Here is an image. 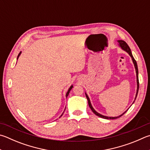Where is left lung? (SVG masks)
Here are the masks:
<instances>
[{
    "label": "left lung",
    "mask_w": 150,
    "mask_h": 150,
    "mask_svg": "<svg viewBox=\"0 0 150 150\" xmlns=\"http://www.w3.org/2000/svg\"><path fill=\"white\" fill-rule=\"evenodd\" d=\"M118 42V45L119 46V47H120L122 50H123L124 51L127 52L129 54V56L131 57L132 58V62L133 64H134V67H135V70H136V73H137V93H136V96H135V98H134V101L136 98H137V95H138V89H139V81H138V66H137V61L135 60L134 57H133L132 54V52H131V50H130V48H129V45H128L126 42H125L124 40H117ZM85 95H86V97L87 98V100H88V105L90 108L91 109V110L92 111V112H93L95 115H96L97 116L100 117H102V118H103V119H117V118H119L120 117H121L123 114H125V113L127 112V111H125L124 113H122L121 115H119L117 117H108V116H105V115H102V114H100L99 113H98L97 111L94 110V109L93 108V107H92V105L91 104V100H90V98L88 95H87V94L85 92ZM134 101L133 102V103L134 102Z\"/></svg>",
    "instance_id": "left-lung-1"
}]
</instances>
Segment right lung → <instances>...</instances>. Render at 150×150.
<instances>
[{
	"label": "right lung",
	"mask_w": 150,
	"mask_h": 150,
	"mask_svg": "<svg viewBox=\"0 0 150 150\" xmlns=\"http://www.w3.org/2000/svg\"><path fill=\"white\" fill-rule=\"evenodd\" d=\"M21 54V52H20V53H19V54H18V57H17V60H18V58H19V57H20V54ZM73 85H71V86L70 87H69V89H68V91H67V93H66V97H67L68 96V95H69V92L71 91V90L72 89V88H73ZM65 110H66V109H65ZM65 111V110H64ZM64 112L63 113H62V115H61V116H62V115H63V113H64ZM60 116V117H61Z\"/></svg>",
	"instance_id": "add662e5"
}]
</instances>
